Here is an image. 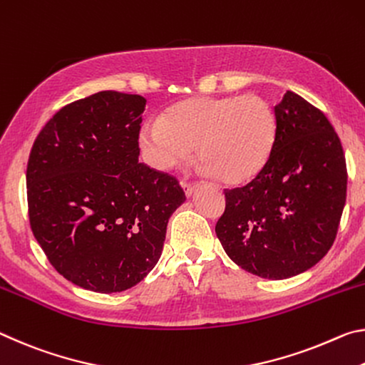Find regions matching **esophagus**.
<instances>
[{
  "mask_svg": "<svg viewBox=\"0 0 365 365\" xmlns=\"http://www.w3.org/2000/svg\"><path fill=\"white\" fill-rule=\"evenodd\" d=\"M182 189H184V194H186V197H192L195 190L199 189V184H195V182H182Z\"/></svg>",
  "mask_w": 365,
  "mask_h": 365,
  "instance_id": "34e87169",
  "label": "esophagus"
}]
</instances>
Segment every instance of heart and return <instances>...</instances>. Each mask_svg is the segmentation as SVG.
Segmentation results:
<instances>
[{"label":"heart","mask_w":365,"mask_h":365,"mask_svg":"<svg viewBox=\"0 0 365 365\" xmlns=\"http://www.w3.org/2000/svg\"><path fill=\"white\" fill-rule=\"evenodd\" d=\"M277 134V115L264 97H197L170 106L163 119L143 123L139 140L153 168H176L197 147L200 171L236 186L260 175Z\"/></svg>","instance_id":"1"}]
</instances>
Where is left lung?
Instances as JSON below:
<instances>
[{
	"instance_id": "1",
	"label": "left lung",
	"mask_w": 365,
	"mask_h": 365,
	"mask_svg": "<svg viewBox=\"0 0 365 365\" xmlns=\"http://www.w3.org/2000/svg\"><path fill=\"white\" fill-rule=\"evenodd\" d=\"M274 115L270 160L247 186L226 190L215 232L242 270L286 279L319 264L333 246L348 173L339 137L320 110L288 91Z\"/></svg>"
}]
</instances>
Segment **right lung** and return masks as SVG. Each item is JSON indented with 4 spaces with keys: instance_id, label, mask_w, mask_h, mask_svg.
Wrapping results in <instances>:
<instances>
[{
    "instance_id": "right-lung-1",
    "label": "right lung",
    "mask_w": 365,
    "mask_h": 365,
    "mask_svg": "<svg viewBox=\"0 0 365 365\" xmlns=\"http://www.w3.org/2000/svg\"><path fill=\"white\" fill-rule=\"evenodd\" d=\"M145 103L93 93L59 110L34 142L26 176L34 236L56 272L83 289L121 292L142 282L186 200L175 178L139 163Z\"/></svg>"
}]
</instances>
